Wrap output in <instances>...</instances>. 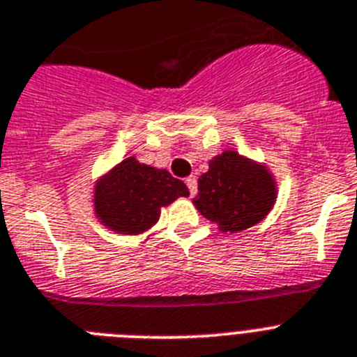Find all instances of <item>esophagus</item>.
Wrapping results in <instances>:
<instances>
[{"instance_id":"esophagus-1","label":"esophagus","mask_w":357,"mask_h":357,"mask_svg":"<svg viewBox=\"0 0 357 357\" xmlns=\"http://www.w3.org/2000/svg\"><path fill=\"white\" fill-rule=\"evenodd\" d=\"M187 187H188V192H190V196H196L197 194V179L194 178V176H190V178H187Z\"/></svg>"}]
</instances>
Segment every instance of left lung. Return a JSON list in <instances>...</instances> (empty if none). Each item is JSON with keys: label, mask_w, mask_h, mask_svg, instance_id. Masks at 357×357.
<instances>
[{"label": "left lung", "mask_w": 357, "mask_h": 357, "mask_svg": "<svg viewBox=\"0 0 357 357\" xmlns=\"http://www.w3.org/2000/svg\"><path fill=\"white\" fill-rule=\"evenodd\" d=\"M197 190L192 203L222 234H238L264 221L278 196L268 165L230 149L208 161Z\"/></svg>", "instance_id": "8db88e82"}]
</instances>
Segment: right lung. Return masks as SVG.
<instances>
[{
	"mask_svg": "<svg viewBox=\"0 0 357 357\" xmlns=\"http://www.w3.org/2000/svg\"><path fill=\"white\" fill-rule=\"evenodd\" d=\"M187 196V185L165 169L129 156L95 181L93 212L100 225L114 234L142 235L153 230L163 206Z\"/></svg>",
	"mask_w": 357,
	"mask_h": 357,
	"instance_id": "add662e5",
	"label": "right lung"
}]
</instances>
